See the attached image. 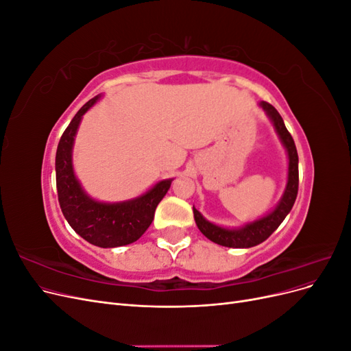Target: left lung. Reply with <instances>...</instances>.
<instances>
[{"mask_svg":"<svg viewBox=\"0 0 351 351\" xmlns=\"http://www.w3.org/2000/svg\"><path fill=\"white\" fill-rule=\"evenodd\" d=\"M261 105L269 115V119L275 125V130H277V133L280 134V139L282 141L287 152H289V182H287L285 192L282 199L280 200L278 206L275 208L269 215L263 217L254 222H250V224L244 226L243 228H239V230H227V228L212 224V222L206 221L200 215V212L196 208H193L196 226L200 230L202 234L208 237L210 241L219 244V246L247 249L267 240L272 232L280 227L284 218L289 215V212L291 210L295 202L297 192H299V155H297L293 137L290 132L287 130L280 112L275 110L271 104L265 101H262Z\"/></svg>","mask_w":351,"mask_h":351,"instance_id":"8db88e82","label":"left lung"}]
</instances>
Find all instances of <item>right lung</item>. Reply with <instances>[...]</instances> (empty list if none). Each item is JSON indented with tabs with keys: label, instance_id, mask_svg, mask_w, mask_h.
<instances>
[{
	"label": "right lung",
	"instance_id": "obj_1",
	"mask_svg": "<svg viewBox=\"0 0 351 351\" xmlns=\"http://www.w3.org/2000/svg\"><path fill=\"white\" fill-rule=\"evenodd\" d=\"M98 99L95 97L84 104L61 136L56 155L57 193L62 215L80 237L98 247H119L141 239L152 224L171 180H162L143 196L121 204H101L83 192L73 173L71 149L82 115Z\"/></svg>",
	"mask_w": 351,
	"mask_h": 351
}]
</instances>
